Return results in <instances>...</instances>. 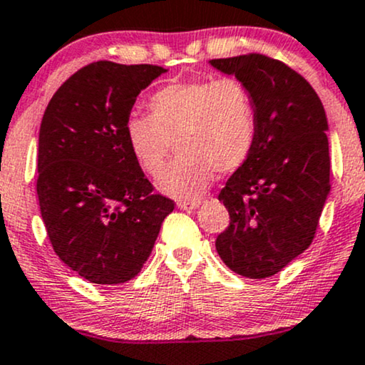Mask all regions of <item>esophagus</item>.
<instances>
[{"instance_id": "34e87169", "label": "esophagus", "mask_w": 365, "mask_h": 365, "mask_svg": "<svg viewBox=\"0 0 365 365\" xmlns=\"http://www.w3.org/2000/svg\"><path fill=\"white\" fill-rule=\"evenodd\" d=\"M202 204V200H180L178 202V207L180 209H185V210H192V209H197L199 205Z\"/></svg>"}]
</instances>
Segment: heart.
Listing matches in <instances>:
<instances>
[{"instance_id":"heart-1","label":"heart","mask_w":365,"mask_h":365,"mask_svg":"<svg viewBox=\"0 0 365 365\" xmlns=\"http://www.w3.org/2000/svg\"><path fill=\"white\" fill-rule=\"evenodd\" d=\"M149 110L125 118V139L149 175L163 170L175 143L180 156L158 178L165 194L194 200L214 171L232 173L252 155L257 112L248 86L236 78L170 83L151 96Z\"/></svg>"}]
</instances>
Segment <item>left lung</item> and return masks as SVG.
I'll use <instances>...</instances> for the list:
<instances>
[{"label": "left lung", "instance_id": "8db88e82", "mask_svg": "<svg viewBox=\"0 0 365 365\" xmlns=\"http://www.w3.org/2000/svg\"><path fill=\"white\" fill-rule=\"evenodd\" d=\"M253 96L257 139L219 200L230 226L216 240L221 260L248 279L272 277L309 247L330 194L328 120L299 73L263 54L209 61Z\"/></svg>", "mask_w": 365, "mask_h": 365}]
</instances>
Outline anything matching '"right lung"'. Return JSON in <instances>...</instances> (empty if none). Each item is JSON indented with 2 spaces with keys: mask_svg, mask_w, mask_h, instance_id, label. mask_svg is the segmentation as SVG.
<instances>
[{
  "mask_svg": "<svg viewBox=\"0 0 365 365\" xmlns=\"http://www.w3.org/2000/svg\"><path fill=\"white\" fill-rule=\"evenodd\" d=\"M163 73L153 64L91 63L61 85L43 112L42 221L57 257L93 284L134 279L175 209L153 192L124 130L138 95Z\"/></svg>",
  "mask_w": 365,
  "mask_h": 365,
  "instance_id": "obj_1",
  "label": "right lung"
}]
</instances>
